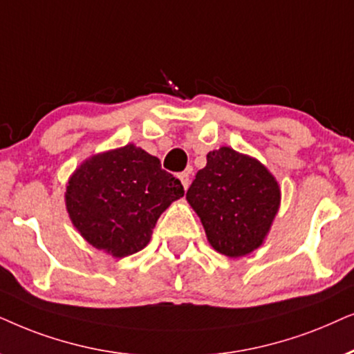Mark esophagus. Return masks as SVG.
<instances>
[{"label":"esophagus","mask_w":354,"mask_h":354,"mask_svg":"<svg viewBox=\"0 0 354 354\" xmlns=\"http://www.w3.org/2000/svg\"><path fill=\"white\" fill-rule=\"evenodd\" d=\"M178 178L181 180V185L185 189H187V186H189V171H183L178 174Z\"/></svg>","instance_id":"esophagus-1"}]
</instances>
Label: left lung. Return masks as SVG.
I'll return each mask as SVG.
<instances>
[{
    "label": "left lung",
    "instance_id": "obj_1",
    "mask_svg": "<svg viewBox=\"0 0 354 354\" xmlns=\"http://www.w3.org/2000/svg\"><path fill=\"white\" fill-rule=\"evenodd\" d=\"M186 199L201 216L212 248L239 257L262 244L279 210L280 189L257 160L221 147L207 155Z\"/></svg>",
    "mask_w": 354,
    "mask_h": 354
}]
</instances>
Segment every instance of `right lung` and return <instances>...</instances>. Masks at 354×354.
<instances>
[{
  "mask_svg": "<svg viewBox=\"0 0 354 354\" xmlns=\"http://www.w3.org/2000/svg\"><path fill=\"white\" fill-rule=\"evenodd\" d=\"M183 196L181 181L165 171L157 157L129 144L75 169L66 207L92 246L126 257L147 246L158 216Z\"/></svg>",
  "mask_w": 354,
  "mask_h": 354,
  "instance_id": "add662e5",
  "label": "right lung"
}]
</instances>
